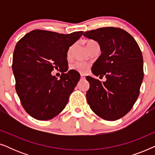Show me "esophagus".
Returning a JSON list of instances; mask_svg holds the SVG:
<instances>
[{"label": "esophagus", "instance_id": "obj_1", "mask_svg": "<svg viewBox=\"0 0 155 155\" xmlns=\"http://www.w3.org/2000/svg\"><path fill=\"white\" fill-rule=\"evenodd\" d=\"M80 79L81 80L85 79V75H83V74H80Z\"/></svg>", "mask_w": 155, "mask_h": 155}]
</instances>
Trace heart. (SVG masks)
Segmentation results:
<instances>
[{
  "label": "heart",
  "mask_w": 155,
  "mask_h": 155,
  "mask_svg": "<svg viewBox=\"0 0 155 155\" xmlns=\"http://www.w3.org/2000/svg\"><path fill=\"white\" fill-rule=\"evenodd\" d=\"M94 43H96V42L94 41H87V47L90 46V44H94ZM71 51H72V47L69 48L68 52V56L71 55ZM87 67H88V65H87L86 63H84L83 62H80V61H78V62H76L75 63H74V64L71 66L72 68L74 69V70H76V71H78L79 72H85L87 70Z\"/></svg>",
  "instance_id": "b5f03b06"
}]
</instances>
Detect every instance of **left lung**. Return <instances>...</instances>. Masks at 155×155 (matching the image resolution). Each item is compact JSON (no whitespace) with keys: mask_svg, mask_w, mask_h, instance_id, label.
<instances>
[{"mask_svg":"<svg viewBox=\"0 0 155 155\" xmlns=\"http://www.w3.org/2000/svg\"><path fill=\"white\" fill-rule=\"evenodd\" d=\"M83 35L96 41L101 51L92 73L107 79L101 82L87 76L88 104L103 119H119L130 111L139 96L144 76L141 51L134 38L122 29L103 27Z\"/></svg>","mask_w":155,"mask_h":155,"instance_id":"left-lung-1","label":"left lung"}]
</instances>
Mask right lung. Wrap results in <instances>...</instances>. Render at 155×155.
Returning <instances> with one entry per match:
<instances>
[{"mask_svg": "<svg viewBox=\"0 0 155 155\" xmlns=\"http://www.w3.org/2000/svg\"><path fill=\"white\" fill-rule=\"evenodd\" d=\"M82 35V31L63 35L35 29L17 43L12 65L15 90L23 108L33 118L50 120L66 106L80 73L70 70L58 80L51 71L67 67L69 48Z\"/></svg>", "mask_w": 155, "mask_h": 155, "instance_id": "right-lung-1", "label": "right lung"}]
</instances>
